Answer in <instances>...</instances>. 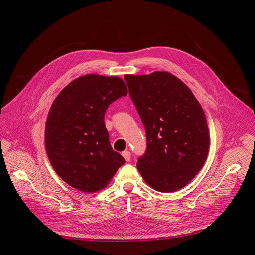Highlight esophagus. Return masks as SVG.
I'll list each match as a JSON object with an SVG mask.
<instances>
[{
  "label": "esophagus",
  "mask_w": 255,
  "mask_h": 255,
  "mask_svg": "<svg viewBox=\"0 0 255 255\" xmlns=\"http://www.w3.org/2000/svg\"><path fill=\"white\" fill-rule=\"evenodd\" d=\"M122 156L124 157V159H125L126 161H130V159H131V153H130V151H128V150L123 151V152H122Z\"/></svg>",
  "instance_id": "esophagus-1"
}]
</instances>
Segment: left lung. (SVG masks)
Listing matches in <instances>:
<instances>
[{"label":"left lung","mask_w":255,"mask_h":255,"mask_svg":"<svg viewBox=\"0 0 255 255\" xmlns=\"http://www.w3.org/2000/svg\"><path fill=\"white\" fill-rule=\"evenodd\" d=\"M146 133L147 146L137 168L154 190L172 193L187 186L203 167L209 130L192 91L169 72L124 77Z\"/></svg>","instance_id":"1"}]
</instances>
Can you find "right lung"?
I'll return each instance as SVG.
<instances>
[{
  "label": "right lung",
  "instance_id": "add662e5",
  "mask_svg": "<svg viewBox=\"0 0 255 255\" xmlns=\"http://www.w3.org/2000/svg\"><path fill=\"white\" fill-rule=\"evenodd\" d=\"M127 93L120 78L87 75L54 100L46 120L45 148L52 167L70 187L96 193L125 163L111 146L104 117L110 104Z\"/></svg>",
  "mask_w": 255,
  "mask_h": 255
}]
</instances>
